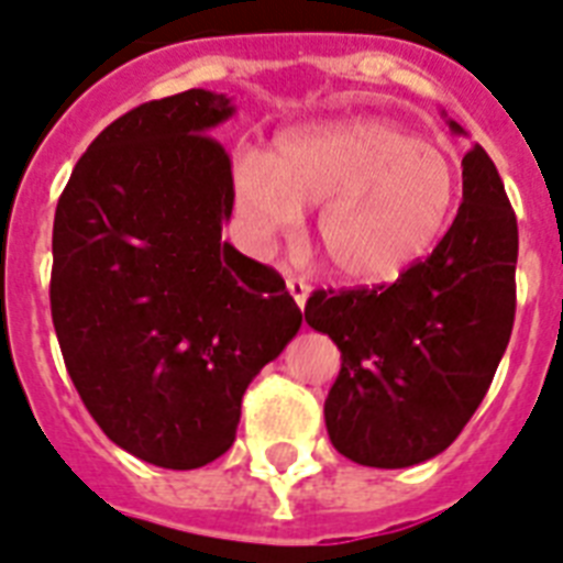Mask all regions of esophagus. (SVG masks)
Masks as SVG:
<instances>
[{
  "label": "esophagus",
  "instance_id": "obj_1",
  "mask_svg": "<svg viewBox=\"0 0 563 563\" xmlns=\"http://www.w3.org/2000/svg\"><path fill=\"white\" fill-rule=\"evenodd\" d=\"M286 289H289V295L295 298V303H298L300 309L307 307V300H309V283H303L300 277H286Z\"/></svg>",
  "mask_w": 563,
  "mask_h": 563
}]
</instances>
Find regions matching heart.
Here are the masks:
<instances>
[{
	"label": "heart",
	"mask_w": 563,
	"mask_h": 563,
	"mask_svg": "<svg viewBox=\"0 0 563 563\" xmlns=\"http://www.w3.org/2000/svg\"><path fill=\"white\" fill-rule=\"evenodd\" d=\"M239 216L268 245L321 207L316 239L327 265L351 283L397 280L444 236L459 169L441 145L391 119L353 117L283 134L268 154L233 169Z\"/></svg>",
	"instance_id": "b5f03b06"
}]
</instances>
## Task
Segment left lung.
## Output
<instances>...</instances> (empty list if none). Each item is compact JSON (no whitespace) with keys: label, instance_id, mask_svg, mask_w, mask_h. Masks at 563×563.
Instances as JSON below:
<instances>
[{"label":"left lung","instance_id":"left-lung-1","mask_svg":"<svg viewBox=\"0 0 563 563\" xmlns=\"http://www.w3.org/2000/svg\"><path fill=\"white\" fill-rule=\"evenodd\" d=\"M446 125L464 136L459 122ZM515 268V210L494 161L471 145L462 207L423 263L391 286L316 291L307 300V324L342 351L324 402L339 453L397 471L453 444L511 339Z\"/></svg>","mask_w":563,"mask_h":563}]
</instances>
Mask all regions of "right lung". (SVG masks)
<instances>
[{
    "label": "right lung",
    "instance_id": "1",
    "mask_svg": "<svg viewBox=\"0 0 563 563\" xmlns=\"http://www.w3.org/2000/svg\"><path fill=\"white\" fill-rule=\"evenodd\" d=\"M236 104L145 101L87 148L55 210L52 321L101 432L157 467L228 453L242 394L298 335L280 274L221 239L233 175L210 136Z\"/></svg>",
    "mask_w": 563,
    "mask_h": 563
}]
</instances>
